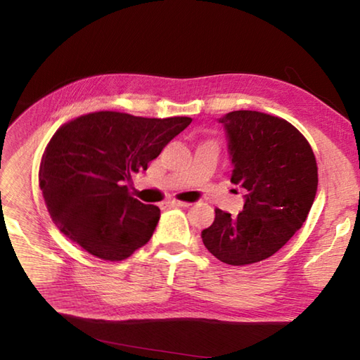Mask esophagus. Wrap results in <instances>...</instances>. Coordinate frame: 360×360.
Listing matches in <instances>:
<instances>
[{
	"label": "esophagus",
	"instance_id": "obj_1",
	"mask_svg": "<svg viewBox=\"0 0 360 360\" xmlns=\"http://www.w3.org/2000/svg\"><path fill=\"white\" fill-rule=\"evenodd\" d=\"M167 204L170 205V207H188L190 205V202L187 201H178V200H170Z\"/></svg>",
	"mask_w": 360,
	"mask_h": 360
}]
</instances>
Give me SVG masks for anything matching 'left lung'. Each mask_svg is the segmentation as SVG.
I'll return each instance as SVG.
<instances>
[{"label":"left lung","instance_id":"8db88e82","mask_svg":"<svg viewBox=\"0 0 360 360\" xmlns=\"http://www.w3.org/2000/svg\"><path fill=\"white\" fill-rule=\"evenodd\" d=\"M224 125L233 172L232 184L244 188L236 217L215 209V221L201 232L204 246L232 266L269 258L307 219L317 193L314 151L288 120L259 111H232Z\"/></svg>","mask_w":360,"mask_h":360}]
</instances>
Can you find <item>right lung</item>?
Segmentation results:
<instances>
[{
    "mask_svg": "<svg viewBox=\"0 0 360 360\" xmlns=\"http://www.w3.org/2000/svg\"><path fill=\"white\" fill-rule=\"evenodd\" d=\"M190 122L96 111L60 127L38 173L53 223L91 255L110 262L125 259L147 244L160 210L133 198L125 182L147 170Z\"/></svg>",
    "mask_w": 360,
    "mask_h": 360,
    "instance_id": "obj_1",
    "label": "right lung"
}]
</instances>
